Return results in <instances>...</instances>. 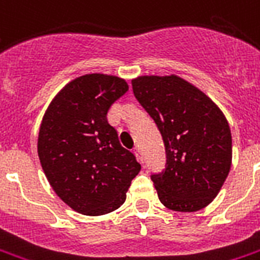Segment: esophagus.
Segmentation results:
<instances>
[{"label":"esophagus","mask_w":260,"mask_h":260,"mask_svg":"<svg viewBox=\"0 0 260 260\" xmlns=\"http://www.w3.org/2000/svg\"><path fill=\"white\" fill-rule=\"evenodd\" d=\"M134 152L136 154V156H138L140 161H143V158H142V152H140V147H139V146H136V147L134 148Z\"/></svg>","instance_id":"esophagus-1"}]
</instances>
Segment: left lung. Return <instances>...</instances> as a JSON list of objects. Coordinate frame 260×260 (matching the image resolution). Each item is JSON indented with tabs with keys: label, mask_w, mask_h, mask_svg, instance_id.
I'll return each instance as SVG.
<instances>
[{
	"label": "left lung",
	"mask_w": 260,
	"mask_h": 260,
	"mask_svg": "<svg viewBox=\"0 0 260 260\" xmlns=\"http://www.w3.org/2000/svg\"><path fill=\"white\" fill-rule=\"evenodd\" d=\"M132 88L165 143V170L151 176L161 203L181 213L205 209L232 165V134L223 113L203 91L176 75L139 76Z\"/></svg>",
	"instance_id": "8db88e82"
}]
</instances>
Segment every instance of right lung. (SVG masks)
I'll return each instance as SVG.
<instances>
[{
	"label": "right lung",
	"mask_w": 260,
	"mask_h": 260,
	"mask_svg": "<svg viewBox=\"0 0 260 260\" xmlns=\"http://www.w3.org/2000/svg\"><path fill=\"white\" fill-rule=\"evenodd\" d=\"M126 91L121 77L90 73L69 82L45 112L38 156L53 191L77 213L104 215L117 210L140 172L106 117Z\"/></svg>",
	"instance_id": "right-lung-1"
}]
</instances>
